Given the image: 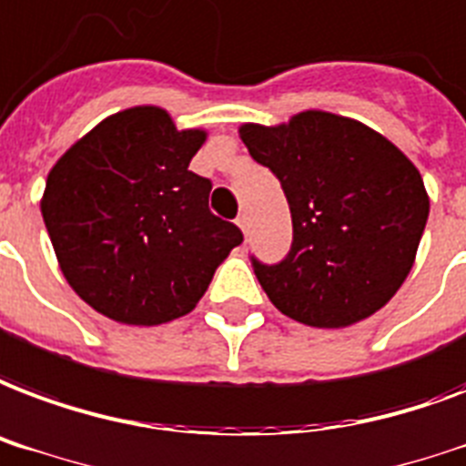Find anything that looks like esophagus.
Wrapping results in <instances>:
<instances>
[{"label":"esophagus","mask_w":466,"mask_h":466,"mask_svg":"<svg viewBox=\"0 0 466 466\" xmlns=\"http://www.w3.org/2000/svg\"><path fill=\"white\" fill-rule=\"evenodd\" d=\"M237 225H239V229H241V232H244V234L248 232V218H247V212H241L239 218H237Z\"/></svg>","instance_id":"34e87169"}]
</instances>
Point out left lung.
<instances>
[{"instance_id":"obj_1","label":"left lung","mask_w":466,"mask_h":466,"mask_svg":"<svg viewBox=\"0 0 466 466\" xmlns=\"http://www.w3.org/2000/svg\"><path fill=\"white\" fill-rule=\"evenodd\" d=\"M239 137L280 180L293 218L289 257L251 258L268 300L310 328H350L381 310L413 268L431 212L413 161L367 124L322 109L247 122Z\"/></svg>"}]
</instances>
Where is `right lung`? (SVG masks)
Returning <instances> with one entry per match:
<instances>
[{
	"mask_svg": "<svg viewBox=\"0 0 466 466\" xmlns=\"http://www.w3.org/2000/svg\"><path fill=\"white\" fill-rule=\"evenodd\" d=\"M208 138L156 105L106 116L60 156L41 215L70 289L122 325H163L200 303L239 227L208 208L187 170Z\"/></svg>",
	"mask_w": 466,
	"mask_h": 466,
	"instance_id": "obj_1",
	"label": "right lung"
}]
</instances>
